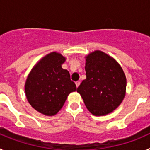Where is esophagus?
Here are the masks:
<instances>
[{
    "mask_svg": "<svg viewBox=\"0 0 150 150\" xmlns=\"http://www.w3.org/2000/svg\"><path fill=\"white\" fill-rule=\"evenodd\" d=\"M79 85H80V82L79 81H77V82H76V88H78V87H79Z\"/></svg>",
    "mask_w": 150,
    "mask_h": 150,
    "instance_id": "obj_1",
    "label": "esophagus"
}]
</instances>
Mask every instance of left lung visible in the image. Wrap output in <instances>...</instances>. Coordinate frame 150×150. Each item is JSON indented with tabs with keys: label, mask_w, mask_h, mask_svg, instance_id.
I'll return each mask as SVG.
<instances>
[{
	"label": "left lung",
	"mask_w": 150,
	"mask_h": 150,
	"mask_svg": "<svg viewBox=\"0 0 150 150\" xmlns=\"http://www.w3.org/2000/svg\"><path fill=\"white\" fill-rule=\"evenodd\" d=\"M86 58V79L77 88L91 114L105 116L121 104L126 93V76L120 64L100 50Z\"/></svg>",
	"instance_id": "8db88e82"
}]
</instances>
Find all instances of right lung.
<instances>
[{
	"label": "right lung",
	"mask_w": 150,
	"mask_h": 150,
	"mask_svg": "<svg viewBox=\"0 0 150 150\" xmlns=\"http://www.w3.org/2000/svg\"><path fill=\"white\" fill-rule=\"evenodd\" d=\"M65 60L59 52H50L36 63L26 79L25 91L28 101L45 116L56 114L69 94L76 90L70 73L62 67Z\"/></svg>",
	"instance_id": "right-lung-1"
}]
</instances>
